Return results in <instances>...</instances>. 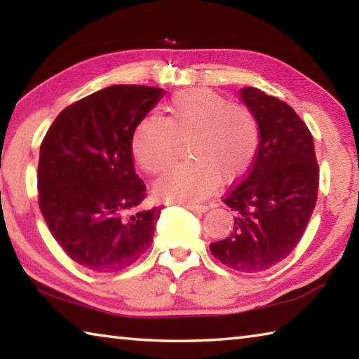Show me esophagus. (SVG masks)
<instances>
[{
	"label": "esophagus",
	"instance_id": "esophagus-1",
	"mask_svg": "<svg viewBox=\"0 0 359 359\" xmlns=\"http://www.w3.org/2000/svg\"><path fill=\"white\" fill-rule=\"evenodd\" d=\"M185 208L191 212H196V214H203V212L209 210V205L205 204H187Z\"/></svg>",
	"mask_w": 359,
	"mask_h": 359
}]
</instances>
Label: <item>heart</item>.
<instances>
[{
    "label": "heart",
    "instance_id": "heart-1",
    "mask_svg": "<svg viewBox=\"0 0 359 359\" xmlns=\"http://www.w3.org/2000/svg\"><path fill=\"white\" fill-rule=\"evenodd\" d=\"M166 120L147 115L136 125L131 149L149 174L171 165L179 141L187 139V156L156 180L163 201L194 203L218 182L229 184L250 169L259 147V125L250 109L229 104L209 88L175 93L165 107Z\"/></svg>",
    "mask_w": 359,
    "mask_h": 359
}]
</instances>
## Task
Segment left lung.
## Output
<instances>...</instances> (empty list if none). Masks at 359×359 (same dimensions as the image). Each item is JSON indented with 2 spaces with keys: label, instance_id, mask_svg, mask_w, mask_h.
<instances>
[{
  "label": "left lung",
  "instance_id": "8db88e82",
  "mask_svg": "<svg viewBox=\"0 0 359 359\" xmlns=\"http://www.w3.org/2000/svg\"><path fill=\"white\" fill-rule=\"evenodd\" d=\"M239 96L258 120L259 147L250 171L223 199L236 212L233 231L210 252L231 269L259 272L301 241L317 204L318 165L313 137L293 107L255 87Z\"/></svg>",
  "mask_w": 359,
  "mask_h": 359
}]
</instances>
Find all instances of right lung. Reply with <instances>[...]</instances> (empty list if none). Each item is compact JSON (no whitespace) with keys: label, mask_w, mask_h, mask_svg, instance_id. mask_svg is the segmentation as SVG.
Instances as JSON below:
<instances>
[{"label":"right lung","mask_w":359,"mask_h":359,"mask_svg":"<svg viewBox=\"0 0 359 359\" xmlns=\"http://www.w3.org/2000/svg\"><path fill=\"white\" fill-rule=\"evenodd\" d=\"M163 88L112 85L60 112L41 144L39 208L55 241L95 272L125 269L147 252L161 208L141 209L135 171L136 125Z\"/></svg>","instance_id":"obj_1"}]
</instances>
